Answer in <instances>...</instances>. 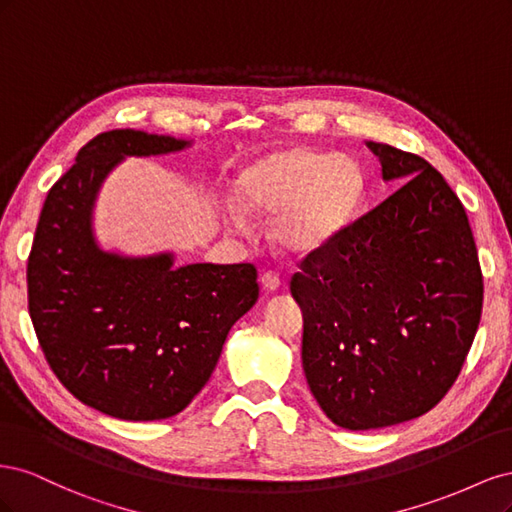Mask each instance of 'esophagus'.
Here are the masks:
<instances>
[{
  "instance_id": "1",
  "label": "esophagus",
  "mask_w": 512,
  "mask_h": 512,
  "mask_svg": "<svg viewBox=\"0 0 512 512\" xmlns=\"http://www.w3.org/2000/svg\"><path fill=\"white\" fill-rule=\"evenodd\" d=\"M260 284H262V288H265V290L273 292V290L280 288V275L273 273V271H265V273L260 275Z\"/></svg>"
}]
</instances>
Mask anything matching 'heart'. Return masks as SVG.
<instances>
[{
    "label": "heart",
    "instance_id": "obj_1",
    "mask_svg": "<svg viewBox=\"0 0 512 512\" xmlns=\"http://www.w3.org/2000/svg\"><path fill=\"white\" fill-rule=\"evenodd\" d=\"M363 175L348 156L288 147L256 160L237 179L235 196L252 218L269 220L271 239L290 254L320 250L346 228L359 205ZM235 226H243L232 213Z\"/></svg>",
    "mask_w": 512,
    "mask_h": 512
}]
</instances>
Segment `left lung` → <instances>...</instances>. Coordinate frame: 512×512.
<instances>
[{"label": "left lung", "mask_w": 512, "mask_h": 512, "mask_svg": "<svg viewBox=\"0 0 512 512\" xmlns=\"http://www.w3.org/2000/svg\"><path fill=\"white\" fill-rule=\"evenodd\" d=\"M367 147L386 181H408L309 252L290 280L309 389L335 425L354 431L438 406L466 363L485 292L451 185L416 153Z\"/></svg>", "instance_id": "obj_1"}]
</instances>
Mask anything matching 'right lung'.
I'll use <instances>...</instances> for the list:
<instances>
[{
    "label": "right lung",
    "instance_id": "1",
    "mask_svg": "<svg viewBox=\"0 0 512 512\" xmlns=\"http://www.w3.org/2000/svg\"><path fill=\"white\" fill-rule=\"evenodd\" d=\"M188 141L141 130L102 132L46 194L27 260V305L46 363L66 389L108 416L179 414L211 378L232 324L258 299V271L173 267V256L106 254L91 235L102 179L126 156Z\"/></svg>",
    "mask_w": 512,
    "mask_h": 512
}]
</instances>
